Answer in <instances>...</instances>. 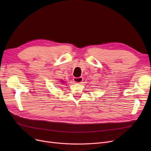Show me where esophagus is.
<instances>
[{
    "label": "esophagus",
    "instance_id": "obj_1",
    "mask_svg": "<svg viewBox=\"0 0 151 151\" xmlns=\"http://www.w3.org/2000/svg\"><path fill=\"white\" fill-rule=\"evenodd\" d=\"M73 81H74V82L76 83H81L83 81V78L82 77H74V78H73Z\"/></svg>",
    "mask_w": 151,
    "mask_h": 151
}]
</instances>
